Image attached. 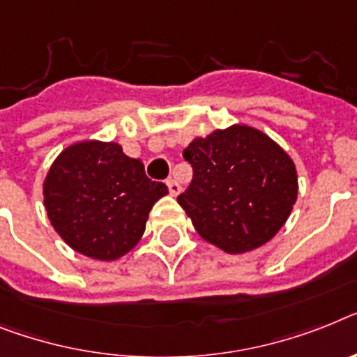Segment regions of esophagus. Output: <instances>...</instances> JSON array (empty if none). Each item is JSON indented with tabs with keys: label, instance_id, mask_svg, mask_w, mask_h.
Wrapping results in <instances>:
<instances>
[{
	"label": "esophagus",
	"instance_id": "1",
	"mask_svg": "<svg viewBox=\"0 0 357 357\" xmlns=\"http://www.w3.org/2000/svg\"><path fill=\"white\" fill-rule=\"evenodd\" d=\"M167 187H169V192L172 194V196H178V194L181 192V185L178 183V179L176 178L167 179Z\"/></svg>",
	"mask_w": 357,
	"mask_h": 357
}]
</instances>
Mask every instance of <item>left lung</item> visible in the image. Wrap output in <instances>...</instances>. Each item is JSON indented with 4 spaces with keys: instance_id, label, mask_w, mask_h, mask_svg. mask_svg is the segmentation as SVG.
Here are the masks:
<instances>
[{
    "instance_id": "obj_1",
    "label": "left lung",
    "mask_w": 357,
    "mask_h": 357,
    "mask_svg": "<svg viewBox=\"0 0 357 357\" xmlns=\"http://www.w3.org/2000/svg\"><path fill=\"white\" fill-rule=\"evenodd\" d=\"M192 181L178 203L197 234L229 254L265 245L298 197L296 167L268 136L245 125L196 137L183 151Z\"/></svg>"
}]
</instances>
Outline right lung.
<instances>
[{
	"mask_svg": "<svg viewBox=\"0 0 357 357\" xmlns=\"http://www.w3.org/2000/svg\"><path fill=\"white\" fill-rule=\"evenodd\" d=\"M167 185L146 178L139 160L118 143L82 142L56 158L43 183L54 230L83 256L112 261L142 239Z\"/></svg>",
	"mask_w": 357,
	"mask_h": 357,
	"instance_id": "1",
	"label": "right lung"
}]
</instances>
